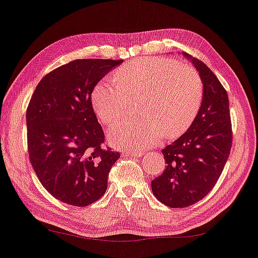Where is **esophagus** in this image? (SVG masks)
I'll list each match as a JSON object with an SVG mask.
<instances>
[{"label":"esophagus","mask_w":258,"mask_h":258,"mask_svg":"<svg viewBox=\"0 0 258 258\" xmlns=\"http://www.w3.org/2000/svg\"><path fill=\"white\" fill-rule=\"evenodd\" d=\"M143 154H144L143 151H139V150H133V151H128V152H126V155L138 156V158H141Z\"/></svg>","instance_id":"esophagus-1"}]
</instances>
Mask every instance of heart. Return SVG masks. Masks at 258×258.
<instances>
[{"mask_svg": "<svg viewBox=\"0 0 258 258\" xmlns=\"http://www.w3.org/2000/svg\"><path fill=\"white\" fill-rule=\"evenodd\" d=\"M141 96L142 116L109 130L108 140L116 148L139 150L156 144L164 133L170 139L182 135L199 112L203 82L196 70L175 60L138 59L95 86L93 107L100 122L109 125L123 115L130 98Z\"/></svg>", "mask_w": 258, "mask_h": 258, "instance_id": "heart-1", "label": "heart"}]
</instances>
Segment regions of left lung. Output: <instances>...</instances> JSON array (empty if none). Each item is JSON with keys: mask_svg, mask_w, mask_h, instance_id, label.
Listing matches in <instances>:
<instances>
[{"mask_svg": "<svg viewBox=\"0 0 258 258\" xmlns=\"http://www.w3.org/2000/svg\"><path fill=\"white\" fill-rule=\"evenodd\" d=\"M199 74L203 102L186 132L163 149V173L151 182L155 198L171 208L189 207L214 188L231 149L228 95L216 75L197 58L182 52Z\"/></svg>", "mask_w": 258, "mask_h": 258, "instance_id": "1", "label": "left lung"}]
</instances>
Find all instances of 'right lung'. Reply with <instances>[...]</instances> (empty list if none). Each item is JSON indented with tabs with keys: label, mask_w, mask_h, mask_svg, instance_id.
I'll return each mask as SVG.
<instances>
[{
	"label": "right lung",
	"mask_w": 258,
	"mask_h": 258,
	"mask_svg": "<svg viewBox=\"0 0 258 258\" xmlns=\"http://www.w3.org/2000/svg\"><path fill=\"white\" fill-rule=\"evenodd\" d=\"M123 60L79 59L45 75L27 109L30 162L55 199L86 207L107 189L119 152L103 149L105 136L94 113L95 86Z\"/></svg>",
	"instance_id": "add662e5"
}]
</instances>
